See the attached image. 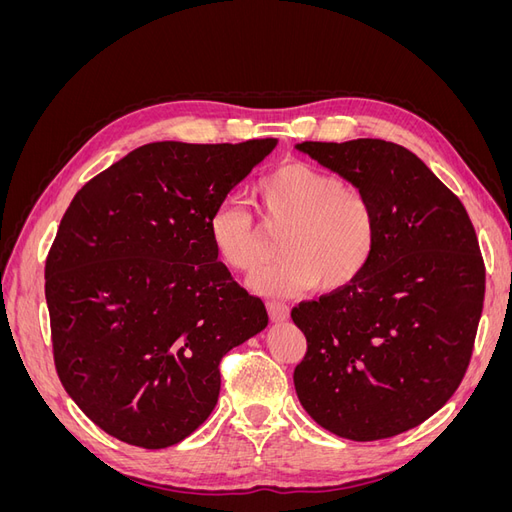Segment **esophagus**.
Returning a JSON list of instances; mask_svg holds the SVG:
<instances>
[{
    "instance_id": "1",
    "label": "esophagus",
    "mask_w": 512,
    "mask_h": 512,
    "mask_svg": "<svg viewBox=\"0 0 512 512\" xmlns=\"http://www.w3.org/2000/svg\"><path fill=\"white\" fill-rule=\"evenodd\" d=\"M267 312H269V316H271L273 322H282V320L288 318V305L269 301V303H267Z\"/></svg>"
}]
</instances>
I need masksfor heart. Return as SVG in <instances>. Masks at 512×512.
Segmentation results:
<instances>
[{
    "instance_id": "obj_1",
    "label": "heart",
    "mask_w": 512,
    "mask_h": 512,
    "mask_svg": "<svg viewBox=\"0 0 512 512\" xmlns=\"http://www.w3.org/2000/svg\"><path fill=\"white\" fill-rule=\"evenodd\" d=\"M262 224L286 232L284 258L256 275L254 286L280 294L312 288L335 292L354 284L378 245V213L371 198L335 173L307 162L277 166L256 185ZM209 241L222 265L252 275L265 260V230L256 213L224 200L209 215Z\"/></svg>"
}]
</instances>
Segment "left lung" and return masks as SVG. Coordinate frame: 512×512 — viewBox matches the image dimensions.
Returning a JSON list of instances; mask_svg holds the SVG:
<instances>
[{"label":"left lung","instance_id":"8db88e82","mask_svg":"<svg viewBox=\"0 0 512 512\" xmlns=\"http://www.w3.org/2000/svg\"><path fill=\"white\" fill-rule=\"evenodd\" d=\"M297 149L371 198L378 245L354 284L292 307L307 339L294 389L339 438H393L436 414L466 376L485 301L476 230L406 147L356 138Z\"/></svg>","mask_w":512,"mask_h":512}]
</instances>
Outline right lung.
Wrapping results in <instances>:
<instances>
[{
    "label": "right lung",
    "instance_id": "1",
    "mask_svg": "<svg viewBox=\"0 0 512 512\" xmlns=\"http://www.w3.org/2000/svg\"><path fill=\"white\" fill-rule=\"evenodd\" d=\"M275 143H149L72 198L44 267L53 359L108 436L151 451L188 438L218 404L222 356L267 327L209 215Z\"/></svg>",
    "mask_w": 512,
    "mask_h": 512
}]
</instances>
